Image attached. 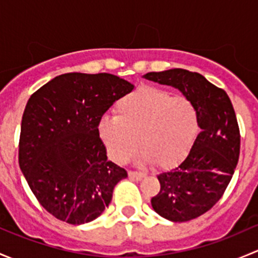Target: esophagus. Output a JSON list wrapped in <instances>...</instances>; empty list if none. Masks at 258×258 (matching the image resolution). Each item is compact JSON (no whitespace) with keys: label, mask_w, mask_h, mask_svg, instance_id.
Returning <instances> with one entry per match:
<instances>
[{"label":"esophagus","mask_w":258,"mask_h":258,"mask_svg":"<svg viewBox=\"0 0 258 258\" xmlns=\"http://www.w3.org/2000/svg\"><path fill=\"white\" fill-rule=\"evenodd\" d=\"M128 176L131 178H135V179H141L145 177V173L137 172V171H128Z\"/></svg>","instance_id":"34e87169"}]
</instances>
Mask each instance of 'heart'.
Listing matches in <instances>:
<instances>
[{"label":"heart","mask_w":258,"mask_h":258,"mask_svg":"<svg viewBox=\"0 0 258 258\" xmlns=\"http://www.w3.org/2000/svg\"><path fill=\"white\" fill-rule=\"evenodd\" d=\"M114 114L101 121L100 136L117 163L126 162L139 144L140 160L173 167L188 155L200 128L199 111L189 98L151 86L121 98Z\"/></svg>","instance_id":"b5f03b06"}]
</instances>
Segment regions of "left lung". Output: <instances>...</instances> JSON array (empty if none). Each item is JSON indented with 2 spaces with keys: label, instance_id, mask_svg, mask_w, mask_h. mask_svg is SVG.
<instances>
[{
  "label": "left lung",
  "instance_id": "1",
  "mask_svg": "<svg viewBox=\"0 0 258 258\" xmlns=\"http://www.w3.org/2000/svg\"><path fill=\"white\" fill-rule=\"evenodd\" d=\"M147 80L178 88L196 105L201 132L181 165L157 176L161 188L153 210L173 222L194 220L222 197L238 162L240 127L225 90L183 69L148 72Z\"/></svg>",
  "mask_w": 258,
  "mask_h": 258
}]
</instances>
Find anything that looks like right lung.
I'll return each instance as SVG.
<instances>
[{
  "label": "right lung",
  "instance_id": "obj_1",
  "mask_svg": "<svg viewBox=\"0 0 258 258\" xmlns=\"http://www.w3.org/2000/svg\"><path fill=\"white\" fill-rule=\"evenodd\" d=\"M135 86L111 74L59 75L28 100L21 122L18 163L41 206L58 220L97 218L127 177L107 160L100 137L106 111Z\"/></svg>",
  "mask_w": 258,
  "mask_h": 258
}]
</instances>
